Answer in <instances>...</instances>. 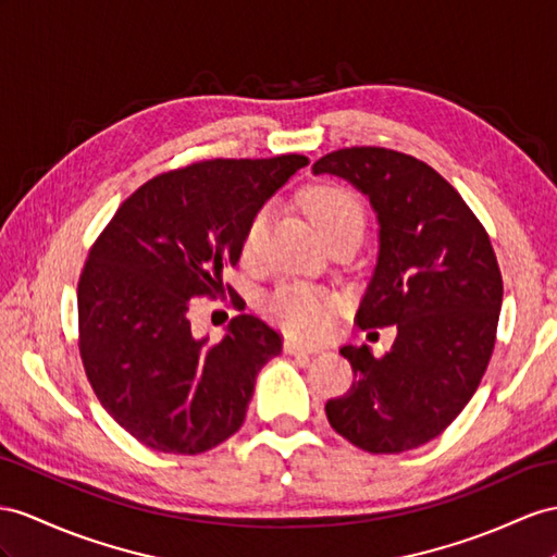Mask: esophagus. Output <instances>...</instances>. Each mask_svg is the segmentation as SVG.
I'll return each mask as SVG.
<instances>
[{
    "label": "esophagus",
    "instance_id": "obj_1",
    "mask_svg": "<svg viewBox=\"0 0 557 557\" xmlns=\"http://www.w3.org/2000/svg\"><path fill=\"white\" fill-rule=\"evenodd\" d=\"M284 352L287 355H312V352H320V348L296 344V341H284Z\"/></svg>",
    "mask_w": 557,
    "mask_h": 557
}]
</instances>
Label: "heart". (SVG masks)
Returning a JSON list of instances; mask_svg holds the SVG:
<instances>
[{"mask_svg": "<svg viewBox=\"0 0 557 557\" xmlns=\"http://www.w3.org/2000/svg\"><path fill=\"white\" fill-rule=\"evenodd\" d=\"M304 209L312 225L318 227L324 239H332L344 233L362 235L367 213L355 195L346 185L338 183H318L310 185L304 193ZM268 225V209H259L249 219L242 237V253L253 259L261 251ZM336 310V298L324 289L310 287V284H282L265 301V315L273 320L280 330L296 338H318L332 324Z\"/></svg>", "mask_w": 557, "mask_h": 557, "instance_id": "1", "label": "heart"}]
</instances>
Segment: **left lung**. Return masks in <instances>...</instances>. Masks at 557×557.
I'll return each mask as SVG.
<instances>
[{
  "label": "left lung",
  "mask_w": 557,
  "mask_h": 557,
  "mask_svg": "<svg viewBox=\"0 0 557 557\" xmlns=\"http://www.w3.org/2000/svg\"><path fill=\"white\" fill-rule=\"evenodd\" d=\"M312 171L350 181L376 209L379 263L355 320L397 326L381 358L341 348L355 379L326 403V419L364 451L417 449L461 414L494 352L504 280L490 235L454 185L411 154L341 148Z\"/></svg>",
  "instance_id": "obj_1"
}]
</instances>
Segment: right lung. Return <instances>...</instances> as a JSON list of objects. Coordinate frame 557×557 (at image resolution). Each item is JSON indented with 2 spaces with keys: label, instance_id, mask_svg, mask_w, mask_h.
Segmentation results:
<instances>
[{
  "label": "right lung",
  "instance_id": "1",
  "mask_svg": "<svg viewBox=\"0 0 557 557\" xmlns=\"http://www.w3.org/2000/svg\"><path fill=\"white\" fill-rule=\"evenodd\" d=\"M308 164L304 154L205 160L143 183L89 249L77 284L79 358L98 403L126 433L164 454H202L245 423L256 374L282 336L237 315L221 344L195 338V298L239 294L223 284L245 227Z\"/></svg>",
  "mask_w": 557,
  "mask_h": 557
}]
</instances>
